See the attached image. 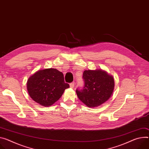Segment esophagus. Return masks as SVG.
<instances>
[{
  "label": "esophagus",
  "mask_w": 149,
  "mask_h": 149,
  "mask_svg": "<svg viewBox=\"0 0 149 149\" xmlns=\"http://www.w3.org/2000/svg\"><path fill=\"white\" fill-rule=\"evenodd\" d=\"M74 85H75V83L74 82H72V83L70 84V86L71 88H74Z\"/></svg>",
  "instance_id": "34e87169"
}]
</instances>
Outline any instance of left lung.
Returning <instances> with one entry per match:
<instances>
[{
	"label": "left lung",
	"instance_id": "8db88e82",
	"mask_svg": "<svg viewBox=\"0 0 149 149\" xmlns=\"http://www.w3.org/2000/svg\"><path fill=\"white\" fill-rule=\"evenodd\" d=\"M83 78L84 86L76 90L79 99L87 107H97L104 103L112 96L115 82L112 75L102 70H86Z\"/></svg>",
	"mask_w": 149,
	"mask_h": 149
}]
</instances>
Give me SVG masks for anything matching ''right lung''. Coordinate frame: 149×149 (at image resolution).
<instances>
[{
  "mask_svg": "<svg viewBox=\"0 0 149 149\" xmlns=\"http://www.w3.org/2000/svg\"><path fill=\"white\" fill-rule=\"evenodd\" d=\"M26 87L34 101L42 106H50L61 98L70 85L65 83L62 72L48 68L39 70L30 77Z\"/></svg>",
  "mask_w": 149,
  "mask_h": 149,
  "instance_id": "obj_1",
  "label": "right lung"
}]
</instances>
